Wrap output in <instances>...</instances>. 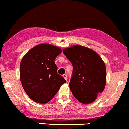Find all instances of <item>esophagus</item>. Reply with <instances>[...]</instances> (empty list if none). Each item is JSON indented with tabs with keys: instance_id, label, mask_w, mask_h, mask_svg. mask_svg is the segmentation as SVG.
Instances as JSON below:
<instances>
[{
	"instance_id": "1",
	"label": "esophagus",
	"mask_w": 129,
	"mask_h": 129,
	"mask_svg": "<svg viewBox=\"0 0 129 129\" xmlns=\"http://www.w3.org/2000/svg\"><path fill=\"white\" fill-rule=\"evenodd\" d=\"M63 77H64V78H65V80H67V79H68V78H67V74H64L63 75Z\"/></svg>"
}]
</instances>
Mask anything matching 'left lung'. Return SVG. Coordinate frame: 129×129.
I'll return each mask as SVG.
<instances>
[{"label":"left lung","instance_id":"1","mask_svg":"<svg viewBox=\"0 0 129 129\" xmlns=\"http://www.w3.org/2000/svg\"><path fill=\"white\" fill-rule=\"evenodd\" d=\"M73 65L69 88L74 96L83 104L95 101L106 83V68L96 52L76 45L63 50Z\"/></svg>","mask_w":129,"mask_h":129}]
</instances>
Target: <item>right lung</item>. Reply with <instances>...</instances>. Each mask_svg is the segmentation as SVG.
Listing matches in <instances>:
<instances>
[{
  "label": "right lung",
  "instance_id": "add662e5",
  "mask_svg": "<svg viewBox=\"0 0 129 129\" xmlns=\"http://www.w3.org/2000/svg\"><path fill=\"white\" fill-rule=\"evenodd\" d=\"M62 51L48 44H41L31 49L22 58L20 67V80L30 99L47 103L66 82L57 73L55 60Z\"/></svg>",
  "mask_w": 129,
  "mask_h": 129
}]
</instances>
